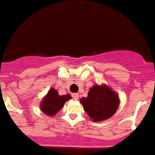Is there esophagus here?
Masks as SVG:
<instances>
[{
    "label": "esophagus",
    "instance_id": "obj_1",
    "mask_svg": "<svg viewBox=\"0 0 155 155\" xmlns=\"http://www.w3.org/2000/svg\"><path fill=\"white\" fill-rule=\"evenodd\" d=\"M78 97H79V95L78 94V93H73L72 94V97L74 98V100L78 99Z\"/></svg>",
    "mask_w": 155,
    "mask_h": 155
}]
</instances>
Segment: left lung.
<instances>
[{
	"mask_svg": "<svg viewBox=\"0 0 155 155\" xmlns=\"http://www.w3.org/2000/svg\"><path fill=\"white\" fill-rule=\"evenodd\" d=\"M83 108L93 121H101L110 118L118 108L120 101L117 94L106 85H93L88 97L80 100Z\"/></svg>",
	"mask_w": 155,
	"mask_h": 155,
	"instance_id": "left-lung-1",
	"label": "left lung"
}]
</instances>
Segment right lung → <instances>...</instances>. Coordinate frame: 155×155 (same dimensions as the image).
<instances>
[{
  "instance_id": "right-lung-1",
  "label": "right lung",
  "mask_w": 155,
  "mask_h": 155,
  "mask_svg": "<svg viewBox=\"0 0 155 155\" xmlns=\"http://www.w3.org/2000/svg\"><path fill=\"white\" fill-rule=\"evenodd\" d=\"M71 99L69 94L59 96L57 90L51 89L41 103V110L47 116H54L63 107L65 102Z\"/></svg>"
}]
</instances>
